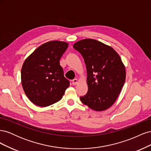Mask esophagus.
<instances>
[{"label": "esophagus", "mask_w": 151, "mask_h": 151, "mask_svg": "<svg viewBox=\"0 0 151 151\" xmlns=\"http://www.w3.org/2000/svg\"><path fill=\"white\" fill-rule=\"evenodd\" d=\"M72 85H74V86L76 85L77 84V79H73L72 81Z\"/></svg>", "instance_id": "esophagus-1"}]
</instances>
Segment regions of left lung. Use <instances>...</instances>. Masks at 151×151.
I'll return each mask as SVG.
<instances>
[{"instance_id": "8db88e82", "label": "left lung", "mask_w": 151, "mask_h": 151, "mask_svg": "<svg viewBox=\"0 0 151 151\" xmlns=\"http://www.w3.org/2000/svg\"><path fill=\"white\" fill-rule=\"evenodd\" d=\"M73 47L83 56L88 91L82 103L95 111L106 110L120 94L126 77L125 67L115 50L98 40L84 39Z\"/></svg>"}]
</instances>
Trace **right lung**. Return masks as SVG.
Listing matches in <instances>:
<instances>
[{"instance_id":"1","label":"right lung","mask_w":151,"mask_h":151,"mask_svg":"<svg viewBox=\"0 0 151 151\" xmlns=\"http://www.w3.org/2000/svg\"><path fill=\"white\" fill-rule=\"evenodd\" d=\"M67 47L66 42L50 41L36 48L22 65V88L37 106H48L60 101L70 86L60 65V59Z\"/></svg>"}]
</instances>
